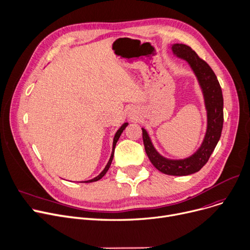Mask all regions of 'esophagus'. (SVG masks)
<instances>
[{"instance_id":"34e87169","label":"esophagus","mask_w":250,"mask_h":250,"mask_svg":"<svg viewBox=\"0 0 250 250\" xmlns=\"http://www.w3.org/2000/svg\"><path fill=\"white\" fill-rule=\"evenodd\" d=\"M129 117H130V118H132V117H134V115H133V113H132V112H131V113H130Z\"/></svg>"}]
</instances>
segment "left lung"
<instances>
[{
  "label": "left lung",
  "mask_w": 250,
  "mask_h": 250,
  "mask_svg": "<svg viewBox=\"0 0 250 250\" xmlns=\"http://www.w3.org/2000/svg\"><path fill=\"white\" fill-rule=\"evenodd\" d=\"M171 50L177 58L186 61L191 68L203 92L205 108L207 111V130L199 147L187 158H166L154 147L152 140L145 127H142L145 149L151 164L160 172L172 176H187L198 172L208 161L210 154L220 140L224 114L223 93L220 83L211 68L192 51L190 46L183 43H174Z\"/></svg>",
  "instance_id": "obj_1"
}]
</instances>
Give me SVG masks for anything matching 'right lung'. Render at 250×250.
<instances>
[{
	"label": "right lung",
	"mask_w": 250,
	"mask_h": 250,
	"mask_svg": "<svg viewBox=\"0 0 250 250\" xmlns=\"http://www.w3.org/2000/svg\"><path fill=\"white\" fill-rule=\"evenodd\" d=\"M128 126V123L127 122H125L120 128H119L118 130H117V132L115 133V136H114V139H113V148H112V153H111V157H110V160H109V162H108V164L105 165V167H104V169L97 176V177H94L93 179H90V180H87V181H83V183H90V182H94V181H98V180H100V179H102V178L105 175V173L108 172V170H109V168H110V166H111V164H112V161H113V158H114V151H115V146H116V144H117V141H118V139H119V137L121 136V134H122V132L124 131L125 130V128ZM82 182V181H81Z\"/></svg>",
	"instance_id": "1"
}]
</instances>
